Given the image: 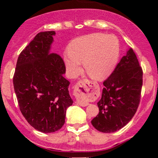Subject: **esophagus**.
Masks as SVG:
<instances>
[{"instance_id":"obj_1","label":"esophagus","mask_w":158,"mask_h":158,"mask_svg":"<svg viewBox=\"0 0 158 158\" xmlns=\"http://www.w3.org/2000/svg\"><path fill=\"white\" fill-rule=\"evenodd\" d=\"M92 82L87 80V79L81 80L76 85L75 90L78 93L88 94L89 92V89H90V86H92ZM78 104L81 106H87L89 105V102H78Z\"/></svg>"}]
</instances>
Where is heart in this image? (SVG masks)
Instances as JSON below:
<instances>
[{"label": "heart", "instance_id": "heart-1", "mask_svg": "<svg viewBox=\"0 0 158 158\" xmlns=\"http://www.w3.org/2000/svg\"><path fill=\"white\" fill-rule=\"evenodd\" d=\"M120 52V44L115 36L92 33L73 40L63 59L71 77L79 75L80 63H82L85 72L91 77L102 80L115 69Z\"/></svg>", "mask_w": 158, "mask_h": 158}]
</instances>
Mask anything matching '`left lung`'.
Instances as JSON below:
<instances>
[{
	"mask_svg": "<svg viewBox=\"0 0 158 158\" xmlns=\"http://www.w3.org/2000/svg\"><path fill=\"white\" fill-rule=\"evenodd\" d=\"M143 72L138 58L129 48L111 76L103 82L99 112L92 120L95 129L112 133L125 127L138 109L142 87Z\"/></svg>",
	"mask_w": 158,
	"mask_h": 158,
	"instance_id": "obj_1",
	"label": "left lung"
}]
</instances>
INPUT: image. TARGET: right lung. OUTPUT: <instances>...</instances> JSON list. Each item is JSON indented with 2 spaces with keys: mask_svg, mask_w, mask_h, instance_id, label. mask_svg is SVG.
<instances>
[{
  "mask_svg": "<svg viewBox=\"0 0 158 158\" xmlns=\"http://www.w3.org/2000/svg\"><path fill=\"white\" fill-rule=\"evenodd\" d=\"M55 31L40 32L20 52L13 82L20 110L33 128L43 133L60 130L73 105L63 59L51 53Z\"/></svg>",
  "mask_w": 158,
  "mask_h": 158,
  "instance_id": "1",
  "label": "right lung"
}]
</instances>
